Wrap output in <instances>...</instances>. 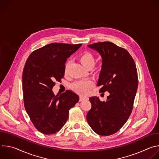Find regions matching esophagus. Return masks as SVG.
<instances>
[{
	"label": "esophagus",
	"instance_id": "obj_1",
	"mask_svg": "<svg viewBox=\"0 0 159 159\" xmlns=\"http://www.w3.org/2000/svg\"><path fill=\"white\" fill-rule=\"evenodd\" d=\"M86 99V97L83 96H80V98H79V101H82L84 100H85Z\"/></svg>",
	"mask_w": 159,
	"mask_h": 159
}]
</instances>
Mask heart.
<instances>
[{
    "instance_id": "b5f03b06",
    "label": "heart",
    "mask_w": 159,
    "mask_h": 159,
    "mask_svg": "<svg viewBox=\"0 0 159 159\" xmlns=\"http://www.w3.org/2000/svg\"><path fill=\"white\" fill-rule=\"evenodd\" d=\"M79 60L83 66L87 69H92L95 63L94 56L91 53L88 52L80 54L79 57ZM68 67H69V63H67L65 66V74L67 73ZM93 86L94 83L93 81L90 80H83L74 83L72 87L75 92L81 94H85Z\"/></svg>"
}]
</instances>
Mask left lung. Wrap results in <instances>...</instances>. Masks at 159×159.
I'll list each match as a JSON object with an SVG mask.
<instances>
[{
	"label": "left lung",
	"instance_id": "8db88e82",
	"mask_svg": "<svg viewBox=\"0 0 159 159\" xmlns=\"http://www.w3.org/2000/svg\"><path fill=\"white\" fill-rule=\"evenodd\" d=\"M87 47L97 51L102 58V68L97 85L101 93H109L106 101L96 96L89 98L92 104L87 121L94 132L101 136L116 133L126 122L133 106L138 88L135 63L125 48L109 41Z\"/></svg>",
	"mask_w": 159,
	"mask_h": 159
}]
</instances>
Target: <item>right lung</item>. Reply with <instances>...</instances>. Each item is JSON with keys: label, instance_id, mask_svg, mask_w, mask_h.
<instances>
[{"label": "right lung", "instance_id": "obj_1", "mask_svg": "<svg viewBox=\"0 0 159 159\" xmlns=\"http://www.w3.org/2000/svg\"><path fill=\"white\" fill-rule=\"evenodd\" d=\"M82 44H48L28 57L22 73L25 109L35 128L45 134L58 131L65 124L79 96L67 90L59 96L52 89L64 77L65 63Z\"/></svg>", "mask_w": 159, "mask_h": 159}]
</instances>
